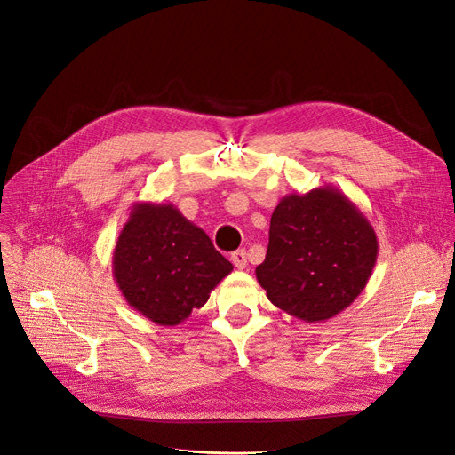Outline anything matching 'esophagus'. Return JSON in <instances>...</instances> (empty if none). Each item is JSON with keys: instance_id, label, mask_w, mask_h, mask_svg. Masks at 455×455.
I'll return each mask as SVG.
<instances>
[{"instance_id": "1", "label": "esophagus", "mask_w": 455, "mask_h": 455, "mask_svg": "<svg viewBox=\"0 0 455 455\" xmlns=\"http://www.w3.org/2000/svg\"><path fill=\"white\" fill-rule=\"evenodd\" d=\"M230 259H232L234 267H237V269H245V267H247V252H245L243 249L232 252Z\"/></svg>"}]
</instances>
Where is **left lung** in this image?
Wrapping results in <instances>:
<instances>
[{
  "label": "left lung",
  "mask_w": 455,
  "mask_h": 455,
  "mask_svg": "<svg viewBox=\"0 0 455 455\" xmlns=\"http://www.w3.org/2000/svg\"><path fill=\"white\" fill-rule=\"evenodd\" d=\"M376 258L378 237L363 212L338 188L321 186L278 203L256 278L285 314L323 323L360 297Z\"/></svg>",
  "instance_id": "1"
}]
</instances>
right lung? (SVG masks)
I'll return each mask as SVG.
<instances>
[{
    "instance_id": "obj_1",
    "label": "right lung",
    "mask_w": 455,
    "mask_h": 455,
    "mask_svg": "<svg viewBox=\"0 0 455 455\" xmlns=\"http://www.w3.org/2000/svg\"><path fill=\"white\" fill-rule=\"evenodd\" d=\"M232 269L206 232L172 203H134L112 254L117 290L160 326L184 323Z\"/></svg>"
}]
</instances>
